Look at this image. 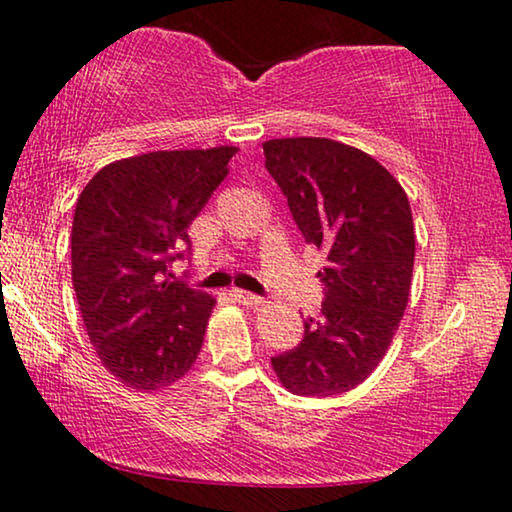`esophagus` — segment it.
<instances>
[{
  "label": "esophagus",
  "instance_id": "obj_1",
  "mask_svg": "<svg viewBox=\"0 0 512 512\" xmlns=\"http://www.w3.org/2000/svg\"><path fill=\"white\" fill-rule=\"evenodd\" d=\"M230 296H233L237 303H242V305H247V307H258V305L263 303V298H258V296H254V293L242 291V289H233V291H230Z\"/></svg>",
  "mask_w": 512,
  "mask_h": 512
}]
</instances>
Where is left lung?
I'll use <instances>...</instances> for the list:
<instances>
[{
  "mask_svg": "<svg viewBox=\"0 0 512 512\" xmlns=\"http://www.w3.org/2000/svg\"><path fill=\"white\" fill-rule=\"evenodd\" d=\"M263 156L305 242L326 251L319 317L305 319L300 345L272 356V368L291 394H345L380 366L408 307V195L373 156L335 139H270Z\"/></svg>",
  "mask_w": 512,
  "mask_h": 512,
  "instance_id": "8db88e82",
  "label": "left lung"
}]
</instances>
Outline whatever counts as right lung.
Returning a JSON list of instances; mask_svg holds the SVG:
<instances>
[{
    "mask_svg": "<svg viewBox=\"0 0 512 512\" xmlns=\"http://www.w3.org/2000/svg\"><path fill=\"white\" fill-rule=\"evenodd\" d=\"M235 151L214 146L116 160L76 200V300L90 345L125 387H170L198 359L216 298L172 282L167 265L226 179Z\"/></svg>",
    "mask_w": 512,
    "mask_h": 512,
    "instance_id": "right-lung-1",
    "label": "right lung"
}]
</instances>
